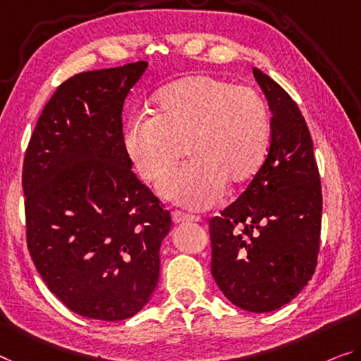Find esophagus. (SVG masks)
<instances>
[{"label":"esophagus","instance_id":"obj_1","mask_svg":"<svg viewBox=\"0 0 361 361\" xmlns=\"http://www.w3.org/2000/svg\"><path fill=\"white\" fill-rule=\"evenodd\" d=\"M173 221H174L176 224H179V223H190V221H195V223H198L200 216L188 214V213H184V212H179V209H176V212H173Z\"/></svg>","mask_w":361,"mask_h":361}]
</instances>
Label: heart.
<instances>
[{
  "mask_svg": "<svg viewBox=\"0 0 361 361\" xmlns=\"http://www.w3.org/2000/svg\"><path fill=\"white\" fill-rule=\"evenodd\" d=\"M271 140L264 98L250 87L213 75H192L166 87L154 114L127 123L124 143L137 173L157 180L185 143L192 159L159 182L164 198L188 208L218 202L227 180L242 182L262 168Z\"/></svg>",
  "mask_w": 361,
  "mask_h": 361,
  "instance_id": "b5f03b06",
  "label": "heart"
}]
</instances>
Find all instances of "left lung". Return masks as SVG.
Instances as JSON below:
<instances>
[{
	"instance_id": "8db88e82",
	"label": "left lung",
	"mask_w": 361,
	"mask_h": 361,
	"mask_svg": "<svg viewBox=\"0 0 361 361\" xmlns=\"http://www.w3.org/2000/svg\"><path fill=\"white\" fill-rule=\"evenodd\" d=\"M269 103L271 142L245 192L209 219L212 274L235 307L268 313L312 279L319 252L321 180L313 140L297 103L257 68Z\"/></svg>"
}]
</instances>
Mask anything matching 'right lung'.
Returning <instances> with one entry per match:
<instances>
[{
    "label": "right lung",
    "mask_w": 361,
    "mask_h": 361,
    "mask_svg": "<svg viewBox=\"0 0 361 361\" xmlns=\"http://www.w3.org/2000/svg\"><path fill=\"white\" fill-rule=\"evenodd\" d=\"M147 61L63 82L43 108L24 158L27 247L71 312L121 321L148 303L171 214L137 179L123 106Z\"/></svg>",
    "instance_id": "1"
}]
</instances>
